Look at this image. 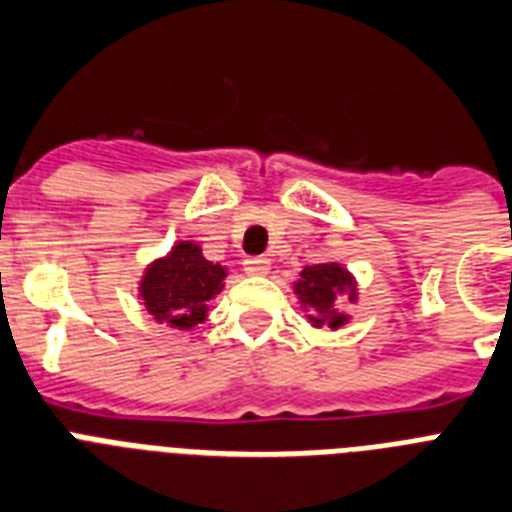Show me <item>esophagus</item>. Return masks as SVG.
Listing matches in <instances>:
<instances>
[{"instance_id":"34e87169","label":"esophagus","mask_w":512,"mask_h":512,"mask_svg":"<svg viewBox=\"0 0 512 512\" xmlns=\"http://www.w3.org/2000/svg\"><path fill=\"white\" fill-rule=\"evenodd\" d=\"M244 270H247L249 276H265L270 270V260L268 257H247L244 260Z\"/></svg>"}]
</instances>
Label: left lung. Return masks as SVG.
<instances>
[{
	"label": "left lung",
	"instance_id": "8db88e82",
	"mask_svg": "<svg viewBox=\"0 0 512 512\" xmlns=\"http://www.w3.org/2000/svg\"><path fill=\"white\" fill-rule=\"evenodd\" d=\"M294 292H297L302 307L310 313L313 326L328 323V328H339L347 321V318L339 313L342 294L350 292V299H355V284H352V276L342 268V265L321 263L307 265V268L299 273V281L294 284Z\"/></svg>",
	"mask_w": 512,
	"mask_h": 512
}]
</instances>
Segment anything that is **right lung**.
Instances as JSON below:
<instances>
[{
	"label": "right lung",
	"mask_w": 512,
	"mask_h": 512,
	"mask_svg": "<svg viewBox=\"0 0 512 512\" xmlns=\"http://www.w3.org/2000/svg\"><path fill=\"white\" fill-rule=\"evenodd\" d=\"M226 270L202 257L194 242H181L162 257L141 281V299L157 321L176 328H194L205 321L207 299L223 289Z\"/></svg>",
	"instance_id": "obj_1"
}]
</instances>
